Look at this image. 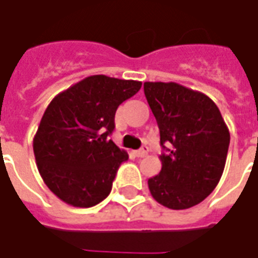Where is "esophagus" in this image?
I'll return each instance as SVG.
<instances>
[{
    "mask_svg": "<svg viewBox=\"0 0 258 258\" xmlns=\"http://www.w3.org/2000/svg\"><path fill=\"white\" fill-rule=\"evenodd\" d=\"M148 152H149V148H148L146 145H144L142 148H141L140 151L135 152V156H137V157H144V156H146V155H148Z\"/></svg>",
    "mask_w": 258,
    "mask_h": 258,
    "instance_id": "34e87169",
    "label": "esophagus"
}]
</instances>
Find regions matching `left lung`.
<instances>
[{
	"label": "left lung",
	"mask_w": 258,
	"mask_h": 258,
	"mask_svg": "<svg viewBox=\"0 0 258 258\" xmlns=\"http://www.w3.org/2000/svg\"><path fill=\"white\" fill-rule=\"evenodd\" d=\"M160 131V173L148 179L153 199L184 210L214 190L225 167L229 131L220 109L202 92L177 83H144Z\"/></svg>",
	"instance_id": "1"
}]
</instances>
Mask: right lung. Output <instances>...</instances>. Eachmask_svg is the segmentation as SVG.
Wrapping results in <instances>:
<instances>
[{"mask_svg": "<svg viewBox=\"0 0 258 258\" xmlns=\"http://www.w3.org/2000/svg\"><path fill=\"white\" fill-rule=\"evenodd\" d=\"M142 83L103 74L90 76L53 98L44 112L33 149L49 189L74 207L107 198L120 164L128 159L109 135L117 107Z\"/></svg>", "mask_w": 258, "mask_h": 258, "instance_id": "obj_1", "label": "right lung"}]
</instances>
